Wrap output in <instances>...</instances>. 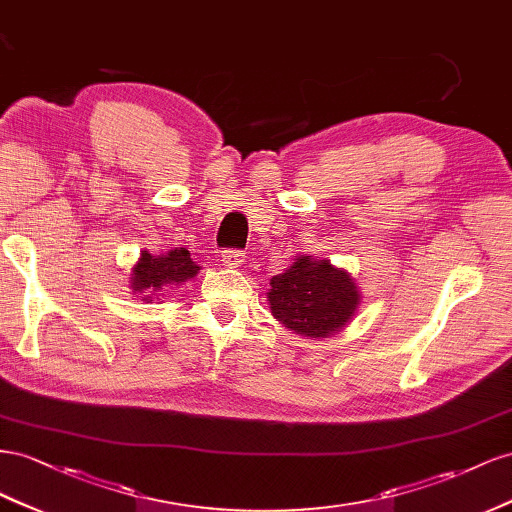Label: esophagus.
Returning a JSON list of instances; mask_svg holds the SVG:
<instances>
[{"label": "esophagus", "instance_id": "obj_1", "mask_svg": "<svg viewBox=\"0 0 512 512\" xmlns=\"http://www.w3.org/2000/svg\"><path fill=\"white\" fill-rule=\"evenodd\" d=\"M221 261H223V266H229V268H238V266H242V261H244V253H242V251H238V248H229V251H223V255H221Z\"/></svg>", "mask_w": 512, "mask_h": 512}]
</instances>
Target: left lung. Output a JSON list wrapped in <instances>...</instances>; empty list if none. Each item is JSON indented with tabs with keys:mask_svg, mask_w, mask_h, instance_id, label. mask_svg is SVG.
Segmentation results:
<instances>
[{
	"mask_svg": "<svg viewBox=\"0 0 512 512\" xmlns=\"http://www.w3.org/2000/svg\"><path fill=\"white\" fill-rule=\"evenodd\" d=\"M270 311L285 328L309 339L341 332L354 317L360 291L352 276L334 268L330 259L296 257L283 274L270 281Z\"/></svg>",
	"mask_w": 512,
	"mask_h": 512,
	"instance_id": "1",
	"label": "left lung"
}]
</instances>
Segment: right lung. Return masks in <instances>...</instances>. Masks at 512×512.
<instances>
[{
  "mask_svg": "<svg viewBox=\"0 0 512 512\" xmlns=\"http://www.w3.org/2000/svg\"><path fill=\"white\" fill-rule=\"evenodd\" d=\"M201 268L191 259L186 248H173L165 255H150L141 251V257L130 274V287L139 298L152 300L156 291H165L167 287L180 285L199 272Z\"/></svg>",
  "mask_w": 512,
  "mask_h": 512,
  "instance_id": "obj_1",
  "label": "right lung"
}]
</instances>
